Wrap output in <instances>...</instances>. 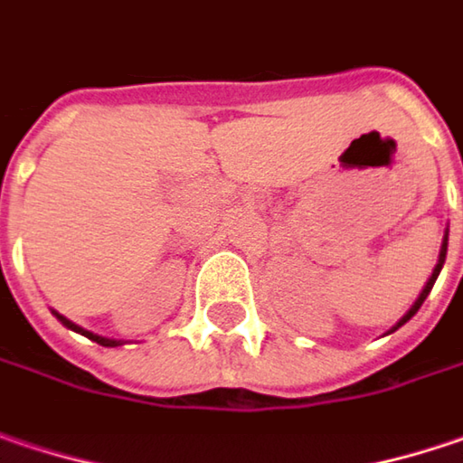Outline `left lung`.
<instances>
[{"mask_svg": "<svg viewBox=\"0 0 463 463\" xmlns=\"http://www.w3.org/2000/svg\"><path fill=\"white\" fill-rule=\"evenodd\" d=\"M446 252H449V232H446V237H443V244H440V255H438V266H435V270H432V276H430V279H428L425 289H422V294L417 297V302H414V305L409 307V312H406L404 317H402V320H399V323H396V326H393L391 331H399V328L404 326L406 320H409L411 315H417V310L422 307V302L428 299V294H430V289H432V284H435V279H438V273H440V268H443V263H446Z\"/></svg>", "mask_w": 463, "mask_h": 463, "instance_id": "8db88e82", "label": "left lung"}]
</instances>
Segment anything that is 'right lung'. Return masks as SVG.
<instances>
[{
    "instance_id": "obj_1",
    "label": "right lung",
    "mask_w": 463,
    "mask_h": 463,
    "mask_svg": "<svg viewBox=\"0 0 463 463\" xmlns=\"http://www.w3.org/2000/svg\"><path fill=\"white\" fill-rule=\"evenodd\" d=\"M57 315V320L61 323V326H67L70 331H75V334H82L85 338H90V341H96V344H101V346H119L122 341H114V338H104V335L99 334H90V331H85V328H80V326H75L72 320H67L64 315H59V312H54Z\"/></svg>"
}]
</instances>
